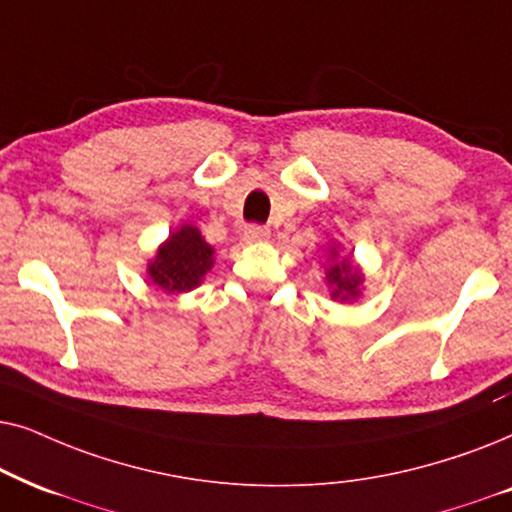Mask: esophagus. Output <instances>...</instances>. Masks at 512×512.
<instances>
[{"label":"esophagus","mask_w":512,"mask_h":512,"mask_svg":"<svg viewBox=\"0 0 512 512\" xmlns=\"http://www.w3.org/2000/svg\"><path fill=\"white\" fill-rule=\"evenodd\" d=\"M243 238L248 243H260V241H267L269 238V229L262 227V224H248V227L243 229Z\"/></svg>","instance_id":"34e87169"}]
</instances>
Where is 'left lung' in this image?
<instances>
[{"label": "left lung", "mask_w": 512, "mask_h": 512, "mask_svg": "<svg viewBox=\"0 0 512 512\" xmlns=\"http://www.w3.org/2000/svg\"><path fill=\"white\" fill-rule=\"evenodd\" d=\"M327 281L335 290H332V297H342V299H349V297H356L358 295V285H360V274L358 271H353V267L346 260H342L335 267L327 269Z\"/></svg>", "instance_id": "obj_1"}]
</instances>
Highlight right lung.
Masks as SVG:
<instances>
[{"instance_id": "right-lung-1", "label": "right lung", "mask_w": 512, "mask_h": 512, "mask_svg": "<svg viewBox=\"0 0 512 512\" xmlns=\"http://www.w3.org/2000/svg\"><path fill=\"white\" fill-rule=\"evenodd\" d=\"M213 267V248L203 241L199 229L182 227L159 248L156 260L149 264L152 281L166 292H187L201 283Z\"/></svg>"}]
</instances>
